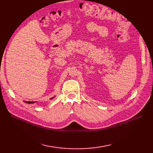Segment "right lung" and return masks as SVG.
<instances>
[{
    "label": "right lung",
    "instance_id": "1",
    "mask_svg": "<svg viewBox=\"0 0 153 153\" xmlns=\"http://www.w3.org/2000/svg\"><path fill=\"white\" fill-rule=\"evenodd\" d=\"M54 97H52V98H50V100H52V99H53ZM25 103H28V104H32V103H35V102H37V101H25Z\"/></svg>",
    "mask_w": 153,
    "mask_h": 153
}]
</instances>
